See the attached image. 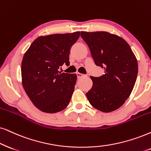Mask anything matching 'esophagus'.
Here are the masks:
<instances>
[{"mask_svg":"<svg viewBox=\"0 0 151 151\" xmlns=\"http://www.w3.org/2000/svg\"><path fill=\"white\" fill-rule=\"evenodd\" d=\"M77 78L78 79H79V78H81V77H84L85 75H83V74H81V73H79V72H77Z\"/></svg>","mask_w":151,"mask_h":151,"instance_id":"34e87169","label":"esophagus"}]
</instances>
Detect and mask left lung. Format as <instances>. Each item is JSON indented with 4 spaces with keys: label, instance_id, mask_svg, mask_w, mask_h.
<instances>
[{
    "label": "left lung",
    "instance_id": "left-lung-1",
    "mask_svg": "<svg viewBox=\"0 0 151 151\" xmlns=\"http://www.w3.org/2000/svg\"><path fill=\"white\" fill-rule=\"evenodd\" d=\"M95 63L104 74L91 76L93 86L86 97L90 104L102 112L113 111L125 103L132 91L138 74V63L125 40L107 32H81Z\"/></svg>",
    "mask_w": 151,
    "mask_h": 151
}]
</instances>
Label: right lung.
I'll use <instances>...</instances> for the list:
<instances>
[{
	"label": "right lung",
	"mask_w": 151,
	"mask_h": 151,
	"mask_svg": "<svg viewBox=\"0 0 151 151\" xmlns=\"http://www.w3.org/2000/svg\"><path fill=\"white\" fill-rule=\"evenodd\" d=\"M80 32L40 36L25 53L22 63V85L37 109L56 113L67 107L77 81L76 74L59 72L70 65V51Z\"/></svg>",
	"instance_id": "right-lung-1"
}]
</instances>
